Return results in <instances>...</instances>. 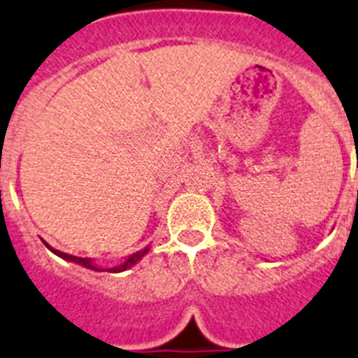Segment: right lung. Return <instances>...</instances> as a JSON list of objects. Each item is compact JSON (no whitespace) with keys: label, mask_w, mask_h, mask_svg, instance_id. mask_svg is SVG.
<instances>
[{"label":"right lung","mask_w":358,"mask_h":358,"mask_svg":"<svg viewBox=\"0 0 358 358\" xmlns=\"http://www.w3.org/2000/svg\"><path fill=\"white\" fill-rule=\"evenodd\" d=\"M43 244L47 245V248H49L54 255H58L59 258H63V260H69V262H74V264H78V266H83V267H87V269H92V271H98V273H101V271H109V273H122V271H127L129 267H133L134 264L140 262V260H142V258L145 257L147 253H149V249H151V245H147V248L140 249V251H136V253L129 255V257L123 258V260L118 264V266H114V267H101V266H98V264H96L94 260H92V258L74 257V255L63 253V251H58V249L50 248V245L47 244V242H43Z\"/></svg>","instance_id":"1"}]
</instances>
